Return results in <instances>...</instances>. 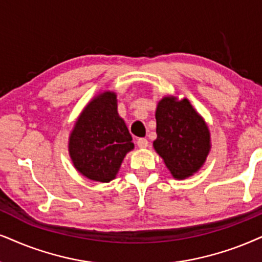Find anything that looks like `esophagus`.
Here are the masks:
<instances>
[{
  "instance_id": "esophagus-1",
  "label": "esophagus",
  "mask_w": 262,
  "mask_h": 262,
  "mask_svg": "<svg viewBox=\"0 0 262 262\" xmlns=\"http://www.w3.org/2000/svg\"><path fill=\"white\" fill-rule=\"evenodd\" d=\"M137 145H138V147H140V148H146L148 146V141L145 138H140L137 140Z\"/></svg>"
}]
</instances>
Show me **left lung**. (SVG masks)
I'll return each mask as SVG.
<instances>
[{
	"instance_id": "8db88e82",
	"label": "left lung",
	"mask_w": 262,
	"mask_h": 262,
	"mask_svg": "<svg viewBox=\"0 0 262 262\" xmlns=\"http://www.w3.org/2000/svg\"><path fill=\"white\" fill-rule=\"evenodd\" d=\"M157 139L154 148L174 179L184 180L197 173L211 148L210 130L187 98L167 95L156 108Z\"/></svg>"
}]
</instances>
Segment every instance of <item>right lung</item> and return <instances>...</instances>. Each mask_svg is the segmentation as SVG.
Listing matches in <instances>:
<instances>
[{"instance_id":"obj_1","label":"right lung","mask_w":262,"mask_h":262,"mask_svg":"<svg viewBox=\"0 0 262 262\" xmlns=\"http://www.w3.org/2000/svg\"><path fill=\"white\" fill-rule=\"evenodd\" d=\"M132 135L117 111V94H95L76 120L69 137V155L75 169L88 180L110 183L125 155L134 148Z\"/></svg>"}]
</instances>
